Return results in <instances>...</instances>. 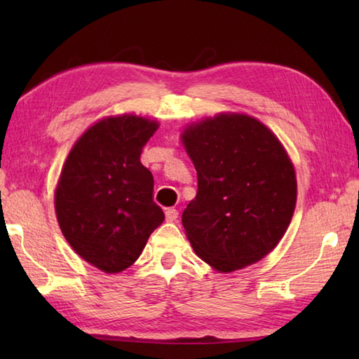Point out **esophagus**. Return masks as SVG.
I'll return each mask as SVG.
<instances>
[{
    "label": "esophagus",
    "instance_id": "esophagus-1",
    "mask_svg": "<svg viewBox=\"0 0 359 359\" xmlns=\"http://www.w3.org/2000/svg\"><path fill=\"white\" fill-rule=\"evenodd\" d=\"M165 214H166L168 222H175V220H177V217H179V210L174 209V208H169V209H166Z\"/></svg>",
    "mask_w": 359,
    "mask_h": 359
}]
</instances>
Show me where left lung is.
I'll list each match as a JSON object with an SVG mask.
<instances>
[{
  "instance_id": "1",
  "label": "left lung",
  "mask_w": 359,
  "mask_h": 359,
  "mask_svg": "<svg viewBox=\"0 0 359 359\" xmlns=\"http://www.w3.org/2000/svg\"><path fill=\"white\" fill-rule=\"evenodd\" d=\"M198 193L182 214L193 250L220 272L264 258L293 217L296 175L278 139L257 118L220 114L182 135Z\"/></svg>"
}]
</instances>
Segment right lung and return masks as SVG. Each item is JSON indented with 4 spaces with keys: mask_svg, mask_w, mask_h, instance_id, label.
Returning a JSON list of instances; mask_svg holds the SVG:
<instances>
[{
    "mask_svg": "<svg viewBox=\"0 0 359 359\" xmlns=\"http://www.w3.org/2000/svg\"><path fill=\"white\" fill-rule=\"evenodd\" d=\"M156 128V121L128 114L101 120L76 142L60 175V229L77 255L109 274L135 263L165 222L154 175L141 163Z\"/></svg>",
    "mask_w": 359,
    "mask_h": 359,
    "instance_id": "right-lung-1",
    "label": "right lung"
}]
</instances>
